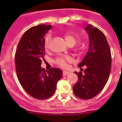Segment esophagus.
<instances>
[{
    "label": "esophagus",
    "mask_w": 122,
    "mask_h": 122,
    "mask_svg": "<svg viewBox=\"0 0 122 122\" xmlns=\"http://www.w3.org/2000/svg\"><path fill=\"white\" fill-rule=\"evenodd\" d=\"M70 73V72L68 71H63V76H66L67 75H68Z\"/></svg>",
    "instance_id": "obj_1"
}]
</instances>
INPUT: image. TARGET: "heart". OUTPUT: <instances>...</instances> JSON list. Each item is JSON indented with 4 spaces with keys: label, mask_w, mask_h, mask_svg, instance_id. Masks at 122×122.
Returning <instances> with one entry per match:
<instances>
[{
    "label": "heart",
    "mask_w": 122,
    "mask_h": 122,
    "mask_svg": "<svg viewBox=\"0 0 122 122\" xmlns=\"http://www.w3.org/2000/svg\"><path fill=\"white\" fill-rule=\"evenodd\" d=\"M65 40L66 41V42L70 46H74L75 44H76L77 42V37L75 35H73L71 33H66L65 35ZM51 36L49 35H48L45 39V42H44V46L46 49H47L49 47L50 43L51 41ZM73 58L70 56H62V57H57V59H56V63L57 65H59V66H61V68H66L68 65L67 63L69 62H72Z\"/></svg>",
    "instance_id": "obj_1"
}]
</instances>
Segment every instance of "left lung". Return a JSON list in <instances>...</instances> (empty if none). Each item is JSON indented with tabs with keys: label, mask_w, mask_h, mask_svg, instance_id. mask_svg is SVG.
I'll return each instance as SVG.
<instances>
[{
	"label": "left lung",
	"mask_w": 122,
	"mask_h": 122,
	"mask_svg": "<svg viewBox=\"0 0 122 122\" xmlns=\"http://www.w3.org/2000/svg\"><path fill=\"white\" fill-rule=\"evenodd\" d=\"M85 30L89 35V51L78 65L83 73H75L78 79L73 90L76 97L89 99L96 96L108 81L112 68V54L106 37L100 30L88 25Z\"/></svg>",
	"instance_id": "8db88e82"
}]
</instances>
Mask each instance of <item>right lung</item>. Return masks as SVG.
Listing matches in <instances>:
<instances>
[{"label":"right lung","mask_w":122,"mask_h":122,"mask_svg":"<svg viewBox=\"0 0 122 122\" xmlns=\"http://www.w3.org/2000/svg\"><path fill=\"white\" fill-rule=\"evenodd\" d=\"M51 25H39L30 28L20 39L15 53L18 80L25 91L37 99L49 98L55 92L63 71L57 68H41L45 52L44 36Z\"/></svg>","instance_id":"1"}]
</instances>
